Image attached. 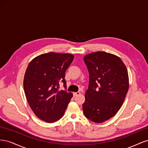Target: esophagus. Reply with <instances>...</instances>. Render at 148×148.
Segmentation results:
<instances>
[{
	"label": "esophagus",
	"instance_id": "34e87169",
	"mask_svg": "<svg viewBox=\"0 0 148 148\" xmlns=\"http://www.w3.org/2000/svg\"><path fill=\"white\" fill-rule=\"evenodd\" d=\"M80 95V92H73V96L75 97L77 96L78 95Z\"/></svg>",
	"mask_w": 148,
	"mask_h": 148
}]
</instances>
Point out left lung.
Returning a JSON list of instances; mask_svg holds the SVG:
<instances>
[{"instance_id": "left-lung-1", "label": "left lung", "mask_w": 148, "mask_h": 148, "mask_svg": "<svg viewBox=\"0 0 148 148\" xmlns=\"http://www.w3.org/2000/svg\"><path fill=\"white\" fill-rule=\"evenodd\" d=\"M83 59L89 75L83 113L92 122L102 123L123 104L129 87L128 71L119 57L105 52L89 53Z\"/></svg>"}]
</instances>
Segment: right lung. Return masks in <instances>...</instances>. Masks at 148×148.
<instances>
[{
	"mask_svg": "<svg viewBox=\"0 0 148 148\" xmlns=\"http://www.w3.org/2000/svg\"><path fill=\"white\" fill-rule=\"evenodd\" d=\"M73 59L70 53L49 52L35 57L26 69L23 88L27 101L34 114L47 123L63 117L73 96L60 90L59 83L66 88L65 71Z\"/></svg>",
	"mask_w": 148,
	"mask_h": 148,
	"instance_id": "add662e5",
	"label": "right lung"
}]
</instances>
